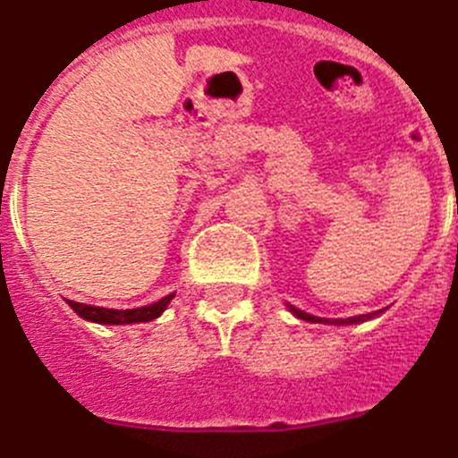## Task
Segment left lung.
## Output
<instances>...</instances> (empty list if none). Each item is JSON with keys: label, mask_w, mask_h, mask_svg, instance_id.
<instances>
[{"label": "left lung", "mask_w": 458, "mask_h": 458, "mask_svg": "<svg viewBox=\"0 0 458 458\" xmlns=\"http://www.w3.org/2000/svg\"><path fill=\"white\" fill-rule=\"evenodd\" d=\"M290 311L295 313V316H300L301 320H309V323H336V325H352V323H364V320H369V318H373V316H377V311H373V313H364V316H355V318H345V320H325V318H316V316H311V313H304V311H300V309H290Z\"/></svg>", "instance_id": "8db88e82"}]
</instances>
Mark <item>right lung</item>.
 Segmentation results:
<instances>
[{"label": "right lung", "instance_id": "right-lung-1", "mask_svg": "<svg viewBox=\"0 0 458 458\" xmlns=\"http://www.w3.org/2000/svg\"><path fill=\"white\" fill-rule=\"evenodd\" d=\"M173 295L163 297V300L154 301L149 306H140V309H126V311H117V309H103V306H89L81 304V301H69V306L75 313L85 320L101 325H131V323H147V320H154V318L161 316L165 311V306L170 304Z\"/></svg>", "mask_w": 458, "mask_h": 458}]
</instances>
